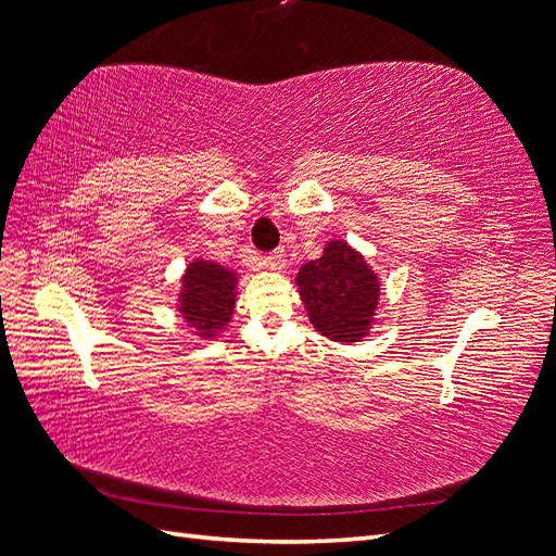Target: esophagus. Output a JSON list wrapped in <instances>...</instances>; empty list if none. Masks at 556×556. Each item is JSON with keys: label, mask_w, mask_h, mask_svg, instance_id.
<instances>
[{"label": "esophagus", "mask_w": 556, "mask_h": 556, "mask_svg": "<svg viewBox=\"0 0 556 556\" xmlns=\"http://www.w3.org/2000/svg\"><path fill=\"white\" fill-rule=\"evenodd\" d=\"M262 262L266 268H271V271H280V268H285V262H288V252L282 248H276L274 252H268Z\"/></svg>", "instance_id": "esophagus-1"}]
</instances>
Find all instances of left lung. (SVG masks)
Listing matches in <instances>:
<instances>
[{
  "label": "left lung",
  "instance_id": "1",
  "mask_svg": "<svg viewBox=\"0 0 556 556\" xmlns=\"http://www.w3.org/2000/svg\"><path fill=\"white\" fill-rule=\"evenodd\" d=\"M313 327L339 343H357L374 325L380 282L357 250L331 241L325 255L296 274Z\"/></svg>",
  "mask_w": 556,
  "mask_h": 556
}]
</instances>
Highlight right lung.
<instances>
[{"label": "right lung", "mask_w": 556, "mask_h": 556, "mask_svg": "<svg viewBox=\"0 0 556 556\" xmlns=\"http://www.w3.org/2000/svg\"><path fill=\"white\" fill-rule=\"evenodd\" d=\"M178 301L182 317L199 336L211 339L231 319L233 304H237V276L215 262L194 260L182 276Z\"/></svg>", "instance_id": "obj_1"}]
</instances>
